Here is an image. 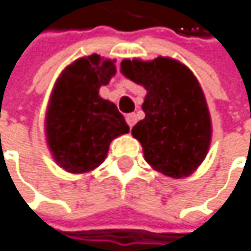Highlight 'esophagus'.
Instances as JSON below:
<instances>
[{
	"label": "esophagus",
	"mask_w": 251,
	"mask_h": 251,
	"mask_svg": "<svg viewBox=\"0 0 251 251\" xmlns=\"http://www.w3.org/2000/svg\"><path fill=\"white\" fill-rule=\"evenodd\" d=\"M135 122H137V116H135L134 113H131V114H128V116H126V123L129 125L131 128L135 125Z\"/></svg>",
	"instance_id": "obj_1"
}]
</instances>
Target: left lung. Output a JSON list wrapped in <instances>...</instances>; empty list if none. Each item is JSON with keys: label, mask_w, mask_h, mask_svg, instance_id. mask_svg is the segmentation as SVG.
<instances>
[{"label": "left lung", "mask_w": 251, "mask_h": 251, "mask_svg": "<svg viewBox=\"0 0 251 251\" xmlns=\"http://www.w3.org/2000/svg\"><path fill=\"white\" fill-rule=\"evenodd\" d=\"M120 73L147 91L143 102L146 117L132 128L146 162L173 178L193 174L205 159L213 135L198 78L184 64L168 56L123 59Z\"/></svg>", "instance_id": "1"}]
</instances>
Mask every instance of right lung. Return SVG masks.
<instances>
[{"label":"right lung","instance_id":"1","mask_svg":"<svg viewBox=\"0 0 251 251\" xmlns=\"http://www.w3.org/2000/svg\"><path fill=\"white\" fill-rule=\"evenodd\" d=\"M114 62L95 53L78 58L53 86L44 134L51 157L67 173L94 171L105 160L110 143L129 132L117 107L100 97V87L116 74Z\"/></svg>","mask_w":251,"mask_h":251}]
</instances>
